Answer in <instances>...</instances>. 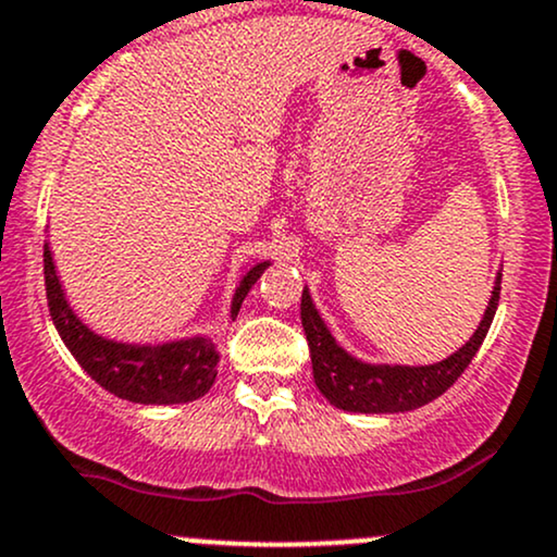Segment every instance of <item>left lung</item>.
<instances>
[{"label": "left lung", "mask_w": 557, "mask_h": 557, "mask_svg": "<svg viewBox=\"0 0 557 557\" xmlns=\"http://www.w3.org/2000/svg\"><path fill=\"white\" fill-rule=\"evenodd\" d=\"M497 300H500V277H497L490 306L476 332L450 359L432 363V367H372V363H361L345 354L335 343V337L330 335V330L324 327L322 317L317 314L309 290H304V296H300V324H304L306 341H309L317 387L322 389V395L332 406L343 408V411H413V408L440 398L463 374V369L476 356L479 345L487 337L497 311Z\"/></svg>", "instance_id": "obj_1"}]
</instances>
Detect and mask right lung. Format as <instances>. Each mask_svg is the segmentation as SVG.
<instances>
[{
  "instance_id": "obj_1",
  "label": "right lung",
  "mask_w": 557,
  "mask_h": 557,
  "mask_svg": "<svg viewBox=\"0 0 557 557\" xmlns=\"http://www.w3.org/2000/svg\"><path fill=\"white\" fill-rule=\"evenodd\" d=\"M264 270L267 261L253 267L243 277L233 298V317L238 314L243 298ZM44 285H47L49 314H52L54 327L70 354L101 387L110 389L117 398L146 403V406H170V403L201 398L214 385L220 354H216L214 343L203 341V337L168 345H125L94 335L70 311L60 280H57L49 246H44Z\"/></svg>"
}]
</instances>
